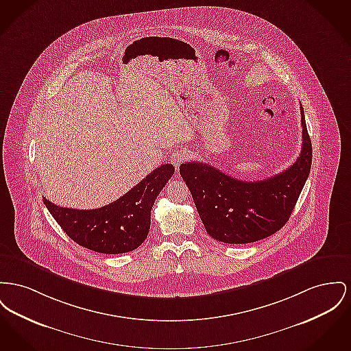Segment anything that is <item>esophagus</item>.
<instances>
[{
  "label": "esophagus",
  "mask_w": 351,
  "mask_h": 351,
  "mask_svg": "<svg viewBox=\"0 0 351 351\" xmlns=\"http://www.w3.org/2000/svg\"><path fill=\"white\" fill-rule=\"evenodd\" d=\"M186 152L184 149H176V151H173L172 154H171V156H169V160H171V163L175 165L176 168H179L180 165L186 160Z\"/></svg>",
  "instance_id": "1"
}]
</instances>
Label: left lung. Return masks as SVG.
<instances>
[{"mask_svg": "<svg viewBox=\"0 0 351 351\" xmlns=\"http://www.w3.org/2000/svg\"><path fill=\"white\" fill-rule=\"evenodd\" d=\"M301 123L298 159L268 179L243 182L206 163L180 165V175L210 237L226 244H249L267 239L287 224L311 167V141L302 106Z\"/></svg>", "mask_w": 351, "mask_h": 351, "instance_id": "obj_1", "label": "left lung"}]
</instances>
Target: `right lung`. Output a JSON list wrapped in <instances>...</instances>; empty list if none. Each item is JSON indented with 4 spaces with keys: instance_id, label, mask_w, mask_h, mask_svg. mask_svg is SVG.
<instances>
[{
    "instance_id": "add662e5",
    "label": "right lung",
    "mask_w": 351,
    "mask_h": 351,
    "mask_svg": "<svg viewBox=\"0 0 351 351\" xmlns=\"http://www.w3.org/2000/svg\"><path fill=\"white\" fill-rule=\"evenodd\" d=\"M175 172L172 165H160L114 203L97 209L43 204L66 234L81 247L104 254L131 252L143 244L151 224V209Z\"/></svg>"
}]
</instances>
